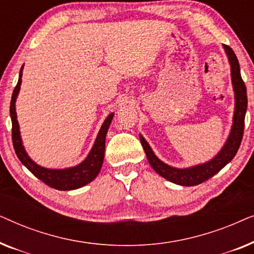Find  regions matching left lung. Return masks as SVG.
<instances>
[{"label": "left lung", "mask_w": 254, "mask_h": 254, "mask_svg": "<svg viewBox=\"0 0 254 254\" xmlns=\"http://www.w3.org/2000/svg\"><path fill=\"white\" fill-rule=\"evenodd\" d=\"M225 52L229 58V62L231 65V77L232 85L235 90V98H236V107L234 114V125H232L230 136H229L227 143L222 148V150L218 152L216 157L211 159L204 164L193 166L190 169H176L172 166H169L165 163L156 157V155L152 152L151 148L149 147L147 141L143 137L140 136L142 147L144 149L145 155L152 169L162 176L163 178L168 179L169 182L178 184L183 186H195L199 184L206 182L211 177L220 172L232 158L237 154L239 145H241L243 135H244V123H245V113L248 109V93H246V86L241 76V68H239V62L237 57L234 53L231 47L228 45H223Z\"/></svg>", "instance_id": "left-lung-1"}]
</instances>
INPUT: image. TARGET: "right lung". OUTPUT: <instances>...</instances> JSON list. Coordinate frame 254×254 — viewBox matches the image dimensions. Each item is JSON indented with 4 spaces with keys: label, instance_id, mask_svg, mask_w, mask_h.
I'll list each match as a JSON object with an SVG mask.
<instances>
[{
    "label": "right lung",
    "instance_id": "obj_1",
    "mask_svg": "<svg viewBox=\"0 0 254 254\" xmlns=\"http://www.w3.org/2000/svg\"><path fill=\"white\" fill-rule=\"evenodd\" d=\"M22 70L23 67L20 68L18 82H17L15 89H13L11 102H10V117H11L12 123L11 136L13 149H15L17 157L19 158L22 164L25 165L38 179H40L41 182L52 187V189L60 190H70L79 189V187L91 183L99 173L100 169H102L104 152H105V137L111 121L113 119V113L110 114L106 118V120L104 121L103 126L98 133V136L96 138L95 144H93V148L91 149V151H90L89 156L85 158L84 162L77 166H75V168L64 170H50L41 168V166L37 165L33 161H31V158L27 156L25 150H24L19 135V126L16 117L15 102L17 95H18L20 83H22Z\"/></svg>",
    "mask_w": 254,
    "mask_h": 254
}]
</instances>
